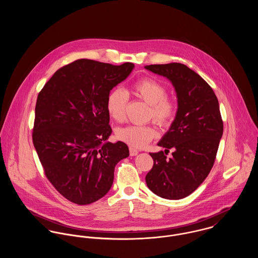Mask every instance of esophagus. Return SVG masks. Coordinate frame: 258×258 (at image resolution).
Listing matches in <instances>:
<instances>
[{
  "instance_id": "1",
  "label": "esophagus",
  "mask_w": 258,
  "mask_h": 258,
  "mask_svg": "<svg viewBox=\"0 0 258 258\" xmlns=\"http://www.w3.org/2000/svg\"><path fill=\"white\" fill-rule=\"evenodd\" d=\"M129 152H130V156H136L139 153L137 149L133 147L129 148Z\"/></svg>"
}]
</instances>
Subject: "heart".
<instances>
[{
  "label": "heart",
  "instance_id": "heart-1",
  "mask_svg": "<svg viewBox=\"0 0 258 258\" xmlns=\"http://www.w3.org/2000/svg\"><path fill=\"white\" fill-rule=\"evenodd\" d=\"M131 92L150 105L148 117L160 126H169L177 112L175 102L168 98L167 90L160 81L146 77L138 80L131 87ZM128 103L127 92L121 88L111 90L106 100V108L111 118L117 122L125 119ZM157 135L156 129L151 125L127 126L118 130L117 137L126 144L135 148H143Z\"/></svg>",
  "mask_w": 258,
  "mask_h": 258
}]
</instances>
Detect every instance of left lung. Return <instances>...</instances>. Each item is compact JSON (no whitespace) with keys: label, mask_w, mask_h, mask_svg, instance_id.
Segmentation results:
<instances>
[{"label":"left lung","mask_w":258,"mask_h":258,"mask_svg":"<svg viewBox=\"0 0 258 258\" xmlns=\"http://www.w3.org/2000/svg\"><path fill=\"white\" fill-rule=\"evenodd\" d=\"M145 69L167 77L178 98L175 120L158 143L165 153H150L154 165L146 184L161 198L180 200L195 191L214 166L223 132L219 100L206 80L184 64H151ZM170 148L173 156L168 159L165 153Z\"/></svg>","instance_id":"1"}]
</instances>
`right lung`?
<instances>
[{"instance_id": "add662e5", "label": "right lung", "mask_w": 258, "mask_h": 258, "mask_svg": "<svg viewBox=\"0 0 258 258\" xmlns=\"http://www.w3.org/2000/svg\"><path fill=\"white\" fill-rule=\"evenodd\" d=\"M121 66L77 59L62 67L37 95L33 142L48 181L76 205L104 197L128 146L106 140L112 133L106 108L110 90L131 74Z\"/></svg>"}]
</instances>
